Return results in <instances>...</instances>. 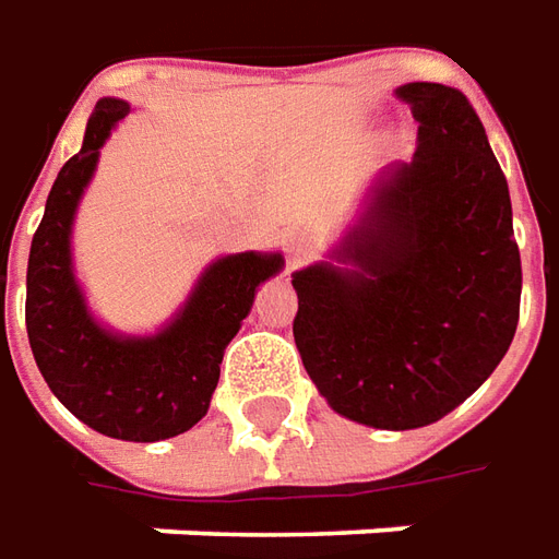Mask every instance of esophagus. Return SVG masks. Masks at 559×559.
I'll use <instances>...</instances> for the list:
<instances>
[{"label":"esophagus","instance_id":"esophagus-1","mask_svg":"<svg viewBox=\"0 0 559 559\" xmlns=\"http://www.w3.org/2000/svg\"><path fill=\"white\" fill-rule=\"evenodd\" d=\"M284 250H287V262L290 265H302V262L312 257V241L306 235H290L287 243H284Z\"/></svg>","mask_w":559,"mask_h":559}]
</instances>
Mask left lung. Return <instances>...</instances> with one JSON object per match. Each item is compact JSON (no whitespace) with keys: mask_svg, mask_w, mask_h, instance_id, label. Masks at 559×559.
<instances>
[{"mask_svg":"<svg viewBox=\"0 0 559 559\" xmlns=\"http://www.w3.org/2000/svg\"><path fill=\"white\" fill-rule=\"evenodd\" d=\"M420 120L408 166L383 176L337 257L294 275V340L328 405L380 430L427 427L508 353L520 247L508 179L461 88L408 83Z\"/></svg>","mask_w":559,"mask_h":559,"instance_id":"obj_1","label":"left lung"}]
</instances>
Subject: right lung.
<instances>
[{
  "instance_id": "obj_1",
  "label": "right lung",
  "mask_w": 559,
  "mask_h": 559,
  "mask_svg": "<svg viewBox=\"0 0 559 559\" xmlns=\"http://www.w3.org/2000/svg\"><path fill=\"white\" fill-rule=\"evenodd\" d=\"M126 114V102L102 98L80 154L51 185L29 243L27 337L49 390L70 414L114 439L157 442L191 430L206 414L222 353L250 312L257 287L281 269V257L238 253L213 262L182 316L157 337L123 340L98 328L70 272V222L98 147Z\"/></svg>"
}]
</instances>
